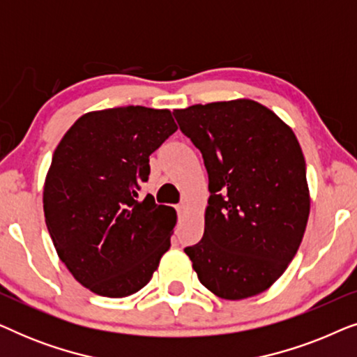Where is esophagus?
<instances>
[{
    "label": "esophagus",
    "mask_w": 357,
    "mask_h": 357,
    "mask_svg": "<svg viewBox=\"0 0 357 357\" xmlns=\"http://www.w3.org/2000/svg\"><path fill=\"white\" fill-rule=\"evenodd\" d=\"M187 204H185V203H182V204H178V206H177V213H178V216H183V214L185 213H187Z\"/></svg>",
    "instance_id": "34e87169"
}]
</instances>
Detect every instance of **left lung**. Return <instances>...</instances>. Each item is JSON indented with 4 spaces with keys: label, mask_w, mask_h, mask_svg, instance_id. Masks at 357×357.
<instances>
[{
    "label": "left lung",
    "mask_w": 357,
    "mask_h": 357,
    "mask_svg": "<svg viewBox=\"0 0 357 357\" xmlns=\"http://www.w3.org/2000/svg\"><path fill=\"white\" fill-rule=\"evenodd\" d=\"M208 170L204 234L187 247L202 284L241 301L266 291L299 250L310 213L305 159L294 131L250 99L174 110Z\"/></svg>",
    "instance_id": "obj_1"
}]
</instances>
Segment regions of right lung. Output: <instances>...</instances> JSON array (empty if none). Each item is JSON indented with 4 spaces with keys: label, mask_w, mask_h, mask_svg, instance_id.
Returning a JSON list of instances; mask_svg holds the SVG:
<instances>
[{
    "label": "right lung",
    "mask_w": 357,
    "mask_h": 357,
    "mask_svg": "<svg viewBox=\"0 0 357 357\" xmlns=\"http://www.w3.org/2000/svg\"><path fill=\"white\" fill-rule=\"evenodd\" d=\"M177 131L167 109L141 105L87 112L58 143L43 183V213L73 278L104 297L148 284L170 248L172 206L148 195L149 155Z\"/></svg>",
    "instance_id": "obj_1"
}]
</instances>
